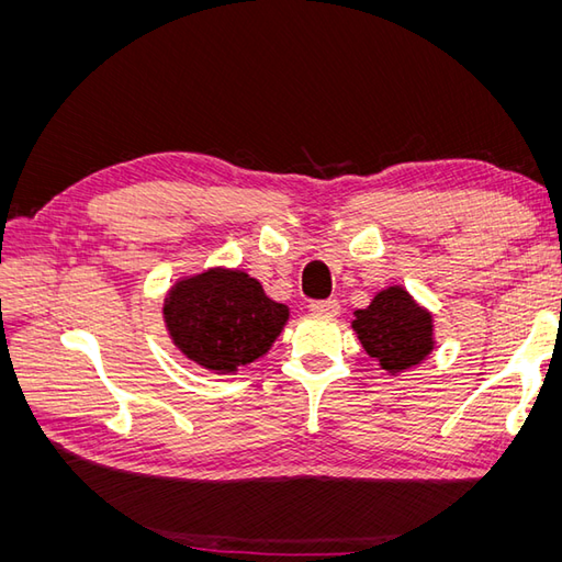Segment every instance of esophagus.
Segmentation results:
<instances>
[{"mask_svg":"<svg viewBox=\"0 0 562 562\" xmlns=\"http://www.w3.org/2000/svg\"><path fill=\"white\" fill-rule=\"evenodd\" d=\"M310 312L321 316H337L339 314V302L337 300H316L310 304Z\"/></svg>","mask_w":562,"mask_h":562,"instance_id":"esophagus-1","label":"esophagus"}]
</instances>
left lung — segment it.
Masks as SVG:
<instances>
[{
    "instance_id": "left-lung-1",
    "label": "left lung",
    "mask_w": 562,
    "mask_h": 562,
    "mask_svg": "<svg viewBox=\"0 0 562 562\" xmlns=\"http://www.w3.org/2000/svg\"><path fill=\"white\" fill-rule=\"evenodd\" d=\"M351 328L386 375L417 368L436 349L434 316L403 285L382 288L366 310H356Z\"/></svg>"
}]
</instances>
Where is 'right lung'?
Listing matches in <instances>:
<instances>
[{"label": "right lung", "instance_id": "obj_1", "mask_svg": "<svg viewBox=\"0 0 562 562\" xmlns=\"http://www.w3.org/2000/svg\"><path fill=\"white\" fill-rule=\"evenodd\" d=\"M168 337L187 361L236 375L277 342L291 310L241 269L209 267L180 277L164 297Z\"/></svg>", "mask_w": 562, "mask_h": 562}]
</instances>
